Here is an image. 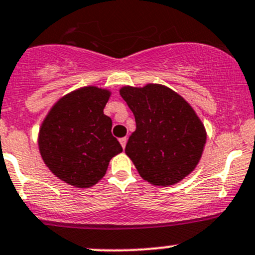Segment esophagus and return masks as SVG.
<instances>
[{"instance_id":"obj_1","label":"esophagus","mask_w":255,"mask_h":255,"mask_svg":"<svg viewBox=\"0 0 255 255\" xmlns=\"http://www.w3.org/2000/svg\"><path fill=\"white\" fill-rule=\"evenodd\" d=\"M120 143H121V145H122V148L125 149L126 148V144H127V138H126V136H125V138H121L120 139Z\"/></svg>"}]
</instances>
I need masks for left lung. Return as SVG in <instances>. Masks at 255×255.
<instances>
[{
  "label": "left lung",
  "instance_id": "8db88e82",
  "mask_svg": "<svg viewBox=\"0 0 255 255\" xmlns=\"http://www.w3.org/2000/svg\"><path fill=\"white\" fill-rule=\"evenodd\" d=\"M120 94L136 126L125 151L141 178L168 187L193 172L204 151L206 130L191 104L156 83L125 85Z\"/></svg>",
  "mask_w": 255,
  "mask_h": 255
}]
</instances>
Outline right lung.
Returning <instances> with one entry per match:
<instances>
[{"mask_svg": "<svg viewBox=\"0 0 255 255\" xmlns=\"http://www.w3.org/2000/svg\"><path fill=\"white\" fill-rule=\"evenodd\" d=\"M111 90L82 87L58 99L40 126L37 145L42 161L58 179L90 188L105 176L110 160L122 152L104 114Z\"/></svg>", "mask_w": 255, "mask_h": 255, "instance_id": "add662e5", "label": "right lung"}]
</instances>
